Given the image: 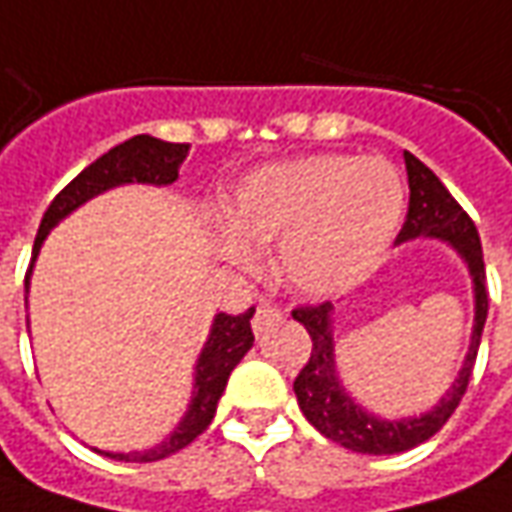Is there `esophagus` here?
Here are the masks:
<instances>
[{"label":"esophagus","mask_w":512,"mask_h":512,"mask_svg":"<svg viewBox=\"0 0 512 512\" xmlns=\"http://www.w3.org/2000/svg\"><path fill=\"white\" fill-rule=\"evenodd\" d=\"M280 316H282V313H280V310H277V307L260 305L255 310V318H252V327H255V332H257V335H260V332L266 330L271 321H277V318H280Z\"/></svg>","instance_id":"obj_1"}]
</instances>
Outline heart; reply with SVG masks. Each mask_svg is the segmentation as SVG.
Returning <instances> with one entry per match:
<instances>
[{"mask_svg":"<svg viewBox=\"0 0 512 512\" xmlns=\"http://www.w3.org/2000/svg\"><path fill=\"white\" fill-rule=\"evenodd\" d=\"M402 180L382 157L316 155L249 174L224 207L219 255L252 268V246L280 241L293 291L330 296L380 263L402 221Z\"/></svg>","mask_w":512,"mask_h":512,"instance_id":"heart-1","label":"heart"}]
</instances>
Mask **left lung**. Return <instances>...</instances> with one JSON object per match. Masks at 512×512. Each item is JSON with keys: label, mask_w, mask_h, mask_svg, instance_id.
Masks as SVG:
<instances>
[{"label": "left lung", "mask_w": 512, "mask_h": 512, "mask_svg": "<svg viewBox=\"0 0 512 512\" xmlns=\"http://www.w3.org/2000/svg\"><path fill=\"white\" fill-rule=\"evenodd\" d=\"M407 182H410V205H407V219L402 230L396 235V244L430 235L443 238L455 246L460 257L468 263L471 280H474V299H477V316H474V332H471V346H468L466 363L460 368V377L455 385L446 391L441 405H435L430 413L418 418H402V421H382L371 416L363 407L355 405V399L343 391L335 374V357H332V305H302L293 307L291 316L305 324L307 335L313 341L310 360L293 380L296 402L302 407L305 418L316 427L324 438L341 443L360 455H396L407 452L418 443L430 441L435 432L452 418V413L466 396L468 380L474 374L477 363V349H480L482 327L488 318V288H485V260H482L480 232L474 221L457 199L443 185L432 169H427L416 155L405 152Z\"/></svg>", "instance_id": "8db88e82"}]
</instances>
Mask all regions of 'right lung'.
Here are the masks:
<instances>
[{
  "mask_svg": "<svg viewBox=\"0 0 512 512\" xmlns=\"http://www.w3.org/2000/svg\"><path fill=\"white\" fill-rule=\"evenodd\" d=\"M185 155H188V144H169V141H160V138H152V135H135L130 141L113 146L110 152L94 160L91 166H85L52 199V205L46 207L38 235H35V246H32V260L38 255V249L44 244L49 230L63 216H69L74 207H80L82 202H88L91 196L102 194L113 185H124V182L132 180L169 185V182L177 180V169H180ZM27 280H30V271H27ZM27 280H24V288H27ZM252 316H255V307H249L241 316H230V313L216 316L210 338H207L205 349L199 355V363H196V391L194 399H191V407L180 421V427L171 432L166 441L146 449V452H130V455L102 452V455L113 457V460H124V463H152V460H163V457L185 449L188 443H194L216 416V407H219L221 393L227 388L230 371L241 363V357L255 343L252 324H249Z\"/></svg>",
  "mask_w": 512,
  "mask_h": 512,
  "instance_id": "1",
  "label": "right lung"
}]
</instances>
